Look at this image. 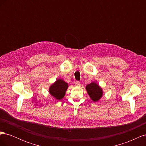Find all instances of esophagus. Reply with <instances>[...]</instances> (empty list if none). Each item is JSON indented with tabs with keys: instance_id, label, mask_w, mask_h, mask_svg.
I'll return each instance as SVG.
<instances>
[{
	"instance_id": "34e87169",
	"label": "esophagus",
	"mask_w": 146,
	"mask_h": 146,
	"mask_svg": "<svg viewBox=\"0 0 146 146\" xmlns=\"http://www.w3.org/2000/svg\"><path fill=\"white\" fill-rule=\"evenodd\" d=\"M76 83V86H80V85H81L80 82L77 81V82H76V83Z\"/></svg>"
}]
</instances>
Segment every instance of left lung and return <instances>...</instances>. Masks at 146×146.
<instances>
[{
  "label": "left lung",
  "mask_w": 146,
  "mask_h": 146,
  "mask_svg": "<svg viewBox=\"0 0 146 146\" xmlns=\"http://www.w3.org/2000/svg\"><path fill=\"white\" fill-rule=\"evenodd\" d=\"M86 90L90 98L94 102H98L103 96L102 89L95 82L87 85Z\"/></svg>",
  "instance_id": "left-lung-1"
}]
</instances>
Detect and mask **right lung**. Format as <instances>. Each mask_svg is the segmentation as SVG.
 <instances>
[{
  "instance_id": "obj_1",
  "label": "right lung",
  "mask_w": 146,
  "mask_h": 146,
  "mask_svg": "<svg viewBox=\"0 0 146 146\" xmlns=\"http://www.w3.org/2000/svg\"><path fill=\"white\" fill-rule=\"evenodd\" d=\"M68 88V83L62 79H58L49 88V93L56 100L62 99Z\"/></svg>"
}]
</instances>
